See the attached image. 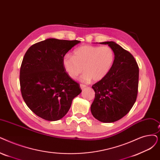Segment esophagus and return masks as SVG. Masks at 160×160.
Listing matches in <instances>:
<instances>
[{
    "mask_svg": "<svg viewBox=\"0 0 160 160\" xmlns=\"http://www.w3.org/2000/svg\"><path fill=\"white\" fill-rule=\"evenodd\" d=\"M80 86V88H81L82 89H84V88H86V86L85 84H81Z\"/></svg>",
    "mask_w": 160,
    "mask_h": 160,
    "instance_id": "34e87169",
    "label": "esophagus"
}]
</instances>
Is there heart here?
Listing matches in <instances>:
<instances>
[{
    "instance_id": "heart-1",
    "label": "heart",
    "mask_w": 160,
    "mask_h": 160,
    "mask_svg": "<svg viewBox=\"0 0 160 160\" xmlns=\"http://www.w3.org/2000/svg\"><path fill=\"white\" fill-rule=\"evenodd\" d=\"M115 58L114 51L108 46L84 45L74 52V57L65 54L62 64L69 77L74 79L83 70L85 73L80 80L89 82L92 79L98 82L108 74L112 68Z\"/></svg>"
}]
</instances>
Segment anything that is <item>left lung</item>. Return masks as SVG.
Segmentation results:
<instances>
[{
  "instance_id": "obj_1",
  "label": "left lung",
  "mask_w": 160,
  "mask_h": 160,
  "mask_svg": "<svg viewBox=\"0 0 160 160\" xmlns=\"http://www.w3.org/2000/svg\"><path fill=\"white\" fill-rule=\"evenodd\" d=\"M114 51L113 65L105 78L92 86L95 99L91 112L97 120L114 122L126 116L135 104L138 86V66L130 52L114 42H104Z\"/></svg>"
}]
</instances>
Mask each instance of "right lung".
Returning <instances> with one entry per match:
<instances>
[{
    "label": "right lung",
    "instance_id": "right-lung-1",
    "mask_svg": "<svg viewBox=\"0 0 160 160\" xmlns=\"http://www.w3.org/2000/svg\"><path fill=\"white\" fill-rule=\"evenodd\" d=\"M80 42L48 38L26 52L20 68L21 93L27 107L41 118L61 119L81 93L80 84L69 77L62 64L64 55Z\"/></svg>",
    "mask_w": 160,
    "mask_h": 160
}]
</instances>
